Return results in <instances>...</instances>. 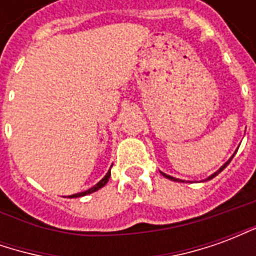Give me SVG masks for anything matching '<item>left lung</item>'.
I'll use <instances>...</instances> for the list:
<instances>
[{"label":"left lung","instance_id":"1","mask_svg":"<svg viewBox=\"0 0 256 256\" xmlns=\"http://www.w3.org/2000/svg\"><path fill=\"white\" fill-rule=\"evenodd\" d=\"M236 152H237V150H236ZM236 152H234V154H236ZM234 154H233V155H232L230 159H229V160L226 162L225 164H222V166L220 167V170H216V172H215L214 174H211V176H210V177L206 178V181H208V180H212V178H214V177H216V176H218V174H220V172H222V170H224V168H225V167L228 166V164H229V163H230V160H232V159H233V156H234ZM162 176H163V177L168 178V180H172V181H177V182H184L182 180H180V178H176V177H172V176H167V174H164V172H162Z\"/></svg>","mask_w":256,"mask_h":256}]
</instances>
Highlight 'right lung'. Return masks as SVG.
I'll return each instance as SVG.
<instances>
[{
    "label": "right lung",
    "instance_id": "right-lung-1",
    "mask_svg": "<svg viewBox=\"0 0 256 256\" xmlns=\"http://www.w3.org/2000/svg\"><path fill=\"white\" fill-rule=\"evenodd\" d=\"M110 177H111V168H110V172H106V176H104V178L101 180L100 182H97L93 186V188H90L89 190H84V192H80V193H76V194H72V196H68V198H80V196H84V194H89V193H93L96 192V190H98V189H101L104 185H106V182H108V180H110Z\"/></svg>",
    "mask_w": 256,
    "mask_h": 256
}]
</instances>
